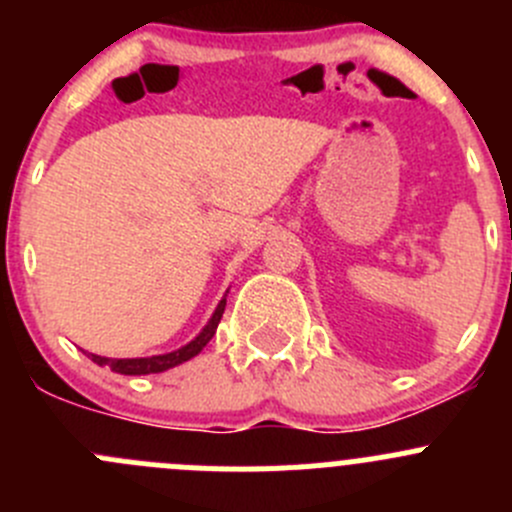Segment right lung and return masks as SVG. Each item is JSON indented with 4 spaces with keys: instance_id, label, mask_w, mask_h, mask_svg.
Returning <instances> with one entry per match:
<instances>
[{
    "instance_id": "right-lung-1",
    "label": "right lung",
    "mask_w": 512,
    "mask_h": 512,
    "mask_svg": "<svg viewBox=\"0 0 512 512\" xmlns=\"http://www.w3.org/2000/svg\"><path fill=\"white\" fill-rule=\"evenodd\" d=\"M223 312H225V297L220 299V304L215 307L213 317H210V322L205 324L203 332H200L193 342L185 344V347L175 349V352L158 354V356H141V359H108V356H98V354H89V356L94 364L108 366V369L116 371V374H126V376L160 374V371L173 369V366L183 364V361L193 359V356H198L200 352H203L205 344L215 337V329H218L220 319H223Z\"/></svg>"
}]
</instances>
